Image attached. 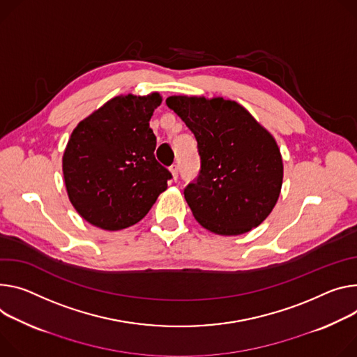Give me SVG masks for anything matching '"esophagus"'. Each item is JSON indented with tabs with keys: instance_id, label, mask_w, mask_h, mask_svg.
<instances>
[{
	"instance_id": "obj_1",
	"label": "esophagus",
	"mask_w": 357,
	"mask_h": 357,
	"mask_svg": "<svg viewBox=\"0 0 357 357\" xmlns=\"http://www.w3.org/2000/svg\"><path fill=\"white\" fill-rule=\"evenodd\" d=\"M169 171H171V175H172V181H178V167L176 165H172L171 168H169Z\"/></svg>"
}]
</instances>
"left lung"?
Wrapping results in <instances>:
<instances>
[{
    "instance_id": "obj_1",
    "label": "left lung",
    "mask_w": 357,
    "mask_h": 357,
    "mask_svg": "<svg viewBox=\"0 0 357 357\" xmlns=\"http://www.w3.org/2000/svg\"><path fill=\"white\" fill-rule=\"evenodd\" d=\"M167 105L198 142L201 171L183 190L195 219L222 236L261 225L283 182L282 155L272 134L241 104L222 96L172 95Z\"/></svg>"
}]
</instances>
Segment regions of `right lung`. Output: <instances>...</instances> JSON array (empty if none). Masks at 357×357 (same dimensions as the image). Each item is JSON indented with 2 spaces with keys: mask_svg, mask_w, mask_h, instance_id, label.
Segmentation results:
<instances>
[{
  "mask_svg": "<svg viewBox=\"0 0 357 357\" xmlns=\"http://www.w3.org/2000/svg\"><path fill=\"white\" fill-rule=\"evenodd\" d=\"M162 96L118 95L82 119L62 155V172L75 211L104 231L138 223L168 188L171 172L155 159L149 128Z\"/></svg>",
  "mask_w": 357,
  "mask_h": 357,
  "instance_id": "add662e5",
  "label": "right lung"
}]
</instances>
